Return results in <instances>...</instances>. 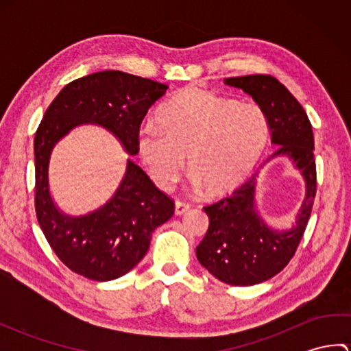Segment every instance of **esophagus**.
<instances>
[{"instance_id": "esophagus-1", "label": "esophagus", "mask_w": 351, "mask_h": 351, "mask_svg": "<svg viewBox=\"0 0 351 351\" xmlns=\"http://www.w3.org/2000/svg\"><path fill=\"white\" fill-rule=\"evenodd\" d=\"M190 208H191V205L187 204V202H184V200H176V202H175V213L178 215L185 214L190 210Z\"/></svg>"}]
</instances>
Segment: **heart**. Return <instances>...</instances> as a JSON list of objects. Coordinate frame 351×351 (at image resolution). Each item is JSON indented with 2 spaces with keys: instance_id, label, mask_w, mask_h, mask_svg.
I'll return each mask as SVG.
<instances>
[{
  "instance_id": "heart-1",
  "label": "heart",
  "mask_w": 351,
  "mask_h": 351,
  "mask_svg": "<svg viewBox=\"0 0 351 351\" xmlns=\"http://www.w3.org/2000/svg\"><path fill=\"white\" fill-rule=\"evenodd\" d=\"M161 128L146 125L137 149L149 176L169 189L185 167L196 187L221 196L247 180L263 155L268 123L253 102H237L206 88L189 87L173 96L158 113Z\"/></svg>"
}]
</instances>
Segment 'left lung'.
Segmentation results:
<instances>
[{"label": "left lung", "instance_id": "obj_1", "mask_svg": "<svg viewBox=\"0 0 351 351\" xmlns=\"http://www.w3.org/2000/svg\"><path fill=\"white\" fill-rule=\"evenodd\" d=\"M225 83L255 99L267 117L271 141L279 145L274 155H288L306 181V197L299 220L287 232H274L259 219L253 200L255 175L232 196L204 208L210 226L196 247L200 265L229 285L247 287L280 273L299 247L317 193L314 132L300 102L274 77L256 73L226 78Z\"/></svg>", "mask_w": 351, "mask_h": 351}]
</instances>
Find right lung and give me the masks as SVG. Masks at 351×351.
<instances>
[{"instance_id": "1", "label": "right lung", "mask_w": 351, "mask_h": 351, "mask_svg": "<svg viewBox=\"0 0 351 351\" xmlns=\"http://www.w3.org/2000/svg\"><path fill=\"white\" fill-rule=\"evenodd\" d=\"M167 88L131 73L102 71L64 86L45 111L34 137L36 217L51 249L73 273L98 282L128 273L146 255L155 228L173 215L175 202L128 160L121 187L107 205L84 217H68L49 196L52 147L73 126L90 122L113 132L130 155L138 154L140 125Z\"/></svg>"}]
</instances>
